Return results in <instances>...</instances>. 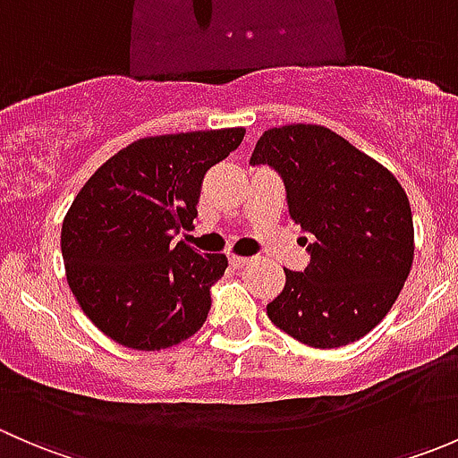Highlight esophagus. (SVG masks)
I'll use <instances>...</instances> for the list:
<instances>
[{"mask_svg":"<svg viewBox=\"0 0 458 458\" xmlns=\"http://www.w3.org/2000/svg\"><path fill=\"white\" fill-rule=\"evenodd\" d=\"M250 261H252L250 257H230V266L234 267H246Z\"/></svg>","mask_w":458,"mask_h":458,"instance_id":"esophagus-1","label":"esophagus"}]
</instances>
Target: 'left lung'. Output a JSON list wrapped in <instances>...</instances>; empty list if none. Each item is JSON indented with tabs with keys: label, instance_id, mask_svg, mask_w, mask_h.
<instances>
[{
	"label": "left lung",
	"instance_id": "left-lung-1",
	"mask_svg": "<svg viewBox=\"0 0 458 458\" xmlns=\"http://www.w3.org/2000/svg\"><path fill=\"white\" fill-rule=\"evenodd\" d=\"M250 164L281 174L288 215L310 263L284 267L285 285L267 303L279 330L312 348L359 341L394 306L414 257L410 201L394 174L348 140L315 123L270 128Z\"/></svg>",
	"mask_w": 458,
	"mask_h": 458
}]
</instances>
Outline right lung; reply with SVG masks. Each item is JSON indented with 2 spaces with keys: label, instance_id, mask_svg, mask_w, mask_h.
Instances as JSON below:
<instances>
[{
  "label": "right lung",
  "instance_id": "right-lung-1",
  "mask_svg": "<svg viewBox=\"0 0 458 458\" xmlns=\"http://www.w3.org/2000/svg\"><path fill=\"white\" fill-rule=\"evenodd\" d=\"M243 135L246 128L143 137L77 192L62 224L66 279L86 317L119 345L170 348L208 318L228 259L173 246V233L192 224L203 177Z\"/></svg>",
  "mask_w": 458,
  "mask_h": 458
}]
</instances>
